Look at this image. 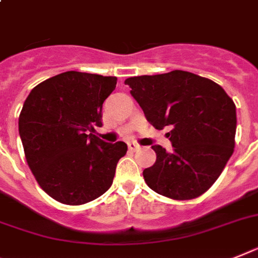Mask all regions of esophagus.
<instances>
[{"label": "esophagus", "instance_id": "obj_1", "mask_svg": "<svg viewBox=\"0 0 258 258\" xmlns=\"http://www.w3.org/2000/svg\"><path fill=\"white\" fill-rule=\"evenodd\" d=\"M127 148H129V150H132V152H136V150H138V149H140V145H138L137 142L129 141L127 142Z\"/></svg>", "mask_w": 258, "mask_h": 258}]
</instances>
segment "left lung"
<instances>
[{"instance_id":"8db88e82","label":"left lung","mask_w":258,"mask_h":258,"mask_svg":"<svg viewBox=\"0 0 258 258\" xmlns=\"http://www.w3.org/2000/svg\"><path fill=\"white\" fill-rule=\"evenodd\" d=\"M155 127H170L172 152L153 145L157 161L144 170L145 182L175 201L201 197L233 154L236 105L219 84L187 71L134 76L125 80Z\"/></svg>"}]
</instances>
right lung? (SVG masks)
I'll return each instance as SVG.
<instances>
[{"instance_id": "obj_1", "label": "right lung", "mask_w": 258, "mask_h": 258, "mask_svg": "<svg viewBox=\"0 0 258 258\" xmlns=\"http://www.w3.org/2000/svg\"><path fill=\"white\" fill-rule=\"evenodd\" d=\"M116 84L114 76L67 71L38 84L25 100L18 129L27 165L55 201L79 206L112 186L127 145L93 133L103 126V103Z\"/></svg>"}]
</instances>
